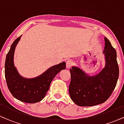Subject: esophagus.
I'll list each match as a JSON object with an SVG mask.
<instances>
[{"instance_id":"34e87169","label":"esophagus","mask_w":124,"mask_h":124,"mask_svg":"<svg viewBox=\"0 0 124 124\" xmlns=\"http://www.w3.org/2000/svg\"><path fill=\"white\" fill-rule=\"evenodd\" d=\"M72 64V61L71 60H68L66 61V66L67 69H69L70 68L71 65Z\"/></svg>"}]
</instances>
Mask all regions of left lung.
Segmentation results:
<instances>
[{
    "instance_id": "left-lung-1",
    "label": "left lung",
    "mask_w": 124,
    "mask_h": 124,
    "mask_svg": "<svg viewBox=\"0 0 124 124\" xmlns=\"http://www.w3.org/2000/svg\"><path fill=\"white\" fill-rule=\"evenodd\" d=\"M105 66L96 75H89L79 67L70 69L69 92L72 100L79 106H94L104 103L116 87L119 76L116 52L104 37Z\"/></svg>"
}]
</instances>
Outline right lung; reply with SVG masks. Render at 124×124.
Instances as JSON below:
<instances>
[{
  "label": "right lung",
  "mask_w": 124,
  "mask_h": 124,
  "mask_svg": "<svg viewBox=\"0 0 124 124\" xmlns=\"http://www.w3.org/2000/svg\"><path fill=\"white\" fill-rule=\"evenodd\" d=\"M21 37L13 42L6 55L5 65L6 80L8 90L16 99L26 103H38L46 96L55 76L61 70L65 69L66 63L63 62L51 66L39 76L33 78L21 76L14 64L15 49Z\"/></svg>",
  "instance_id": "add662e5"
}]
</instances>
